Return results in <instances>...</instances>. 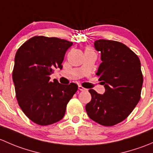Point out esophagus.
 <instances>
[{"label": "esophagus", "mask_w": 153, "mask_h": 153, "mask_svg": "<svg viewBox=\"0 0 153 153\" xmlns=\"http://www.w3.org/2000/svg\"><path fill=\"white\" fill-rule=\"evenodd\" d=\"M78 89H79V90H81V91H84V90H86V89L84 87H83L82 86H81V85H79L78 86Z\"/></svg>", "instance_id": "obj_1"}]
</instances>
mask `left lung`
I'll list each match as a JSON object with an SVG mask.
<instances>
[{"instance_id":"8db88e82","label":"left lung","mask_w":153,"mask_h":153,"mask_svg":"<svg viewBox=\"0 0 153 153\" xmlns=\"http://www.w3.org/2000/svg\"><path fill=\"white\" fill-rule=\"evenodd\" d=\"M95 48L102 63L96 75L105 87L104 95L89 89L92 99L86 105L89 118L106 126L126 119L141 98L143 75L136 54L121 42L100 39Z\"/></svg>"}]
</instances>
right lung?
Instances as JSON below:
<instances>
[{
  "instance_id": "obj_1",
  "label": "right lung",
  "mask_w": 153,
  "mask_h": 153,
  "mask_svg": "<svg viewBox=\"0 0 153 153\" xmlns=\"http://www.w3.org/2000/svg\"><path fill=\"white\" fill-rule=\"evenodd\" d=\"M72 42L58 38L35 36L18 49L15 57L12 79L20 107L34 123L52 124L64 116L69 100L78 85H64L49 75L62 69L66 52Z\"/></svg>"
}]
</instances>
